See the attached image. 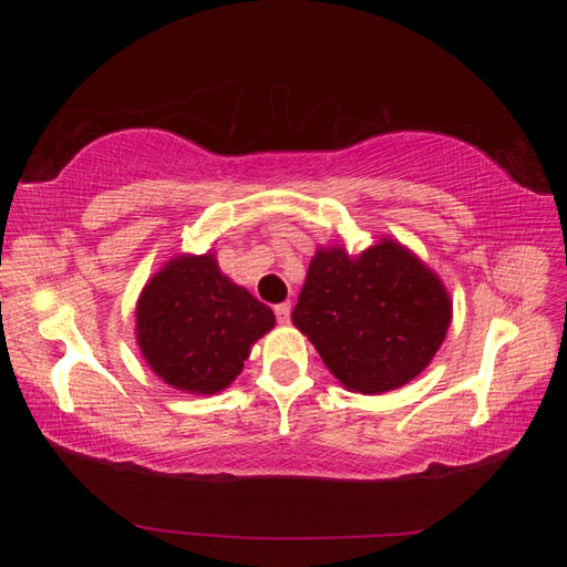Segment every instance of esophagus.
I'll use <instances>...</instances> for the list:
<instances>
[{"label":"esophagus","instance_id":"obj_1","mask_svg":"<svg viewBox=\"0 0 567 567\" xmlns=\"http://www.w3.org/2000/svg\"><path fill=\"white\" fill-rule=\"evenodd\" d=\"M274 315H277L279 323H288L290 321V305L288 302L277 305V307H274Z\"/></svg>","mask_w":567,"mask_h":567}]
</instances>
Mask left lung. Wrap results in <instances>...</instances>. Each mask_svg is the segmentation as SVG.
Wrapping results in <instances>:
<instances>
[{
  "label": "left lung",
  "mask_w": 567,
  "mask_h": 567,
  "mask_svg": "<svg viewBox=\"0 0 567 567\" xmlns=\"http://www.w3.org/2000/svg\"><path fill=\"white\" fill-rule=\"evenodd\" d=\"M293 323L352 392L402 388L431 364L452 323L437 274L383 238L359 255L319 248L307 269Z\"/></svg>",
  "instance_id": "8db88e82"
}]
</instances>
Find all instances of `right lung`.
<instances>
[{"label": "right lung", "mask_w": 567, "mask_h": 567, "mask_svg": "<svg viewBox=\"0 0 567 567\" xmlns=\"http://www.w3.org/2000/svg\"><path fill=\"white\" fill-rule=\"evenodd\" d=\"M274 312L219 271L213 252L177 255L136 300V346L177 390L215 394L234 383Z\"/></svg>", "instance_id": "right-lung-1"}]
</instances>
